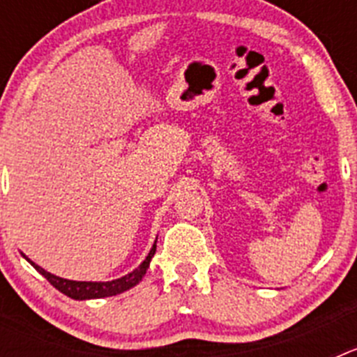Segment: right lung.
Here are the masks:
<instances>
[{
  "label": "right lung",
  "mask_w": 357,
  "mask_h": 357,
  "mask_svg": "<svg viewBox=\"0 0 357 357\" xmlns=\"http://www.w3.org/2000/svg\"><path fill=\"white\" fill-rule=\"evenodd\" d=\"M155 247L157 245L151 247L150 254H148L146 259L139 264V268H135L134 272L121 277V279L109 280V282H80V280L61 279V277H56L53 275V273L46 272L44 268L37 266L36 263H31L30 259L28 261H30L31 266L36 268L37 272H39L44 279L48 280L53 288H56L61 293H64V295L71 296V298H75V301H87V298H103V296L118 295V293L127 291V289H130L132 286L137 284V282L143 279L144 273H146L148 266H150L151 257H153V254H155Z\"/></svg>",
  "instance_id": "add662e5"
}]
</instances>
